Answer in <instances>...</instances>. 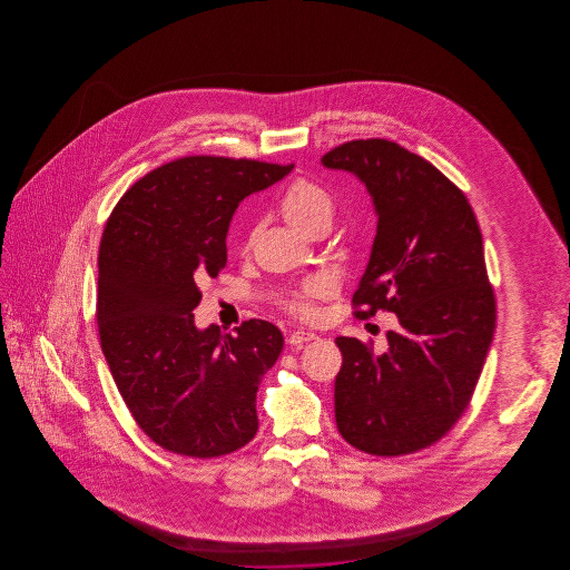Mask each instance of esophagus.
I'll return each instance as SVG.
<instances>
[{"label": "esophagus", "instance_id": "34e87169", "mask_svg": "<svg viewBox=\"0 0 570 570\" xmlns=\"http://www.w3.org/2000/svg\"><path fill=\"white\" fill-rule=\"evenodd\" d=\"M317 338V334L312 332V330H303V327H297V330H289V334H287V342L293 344V346H302L305 342H309V340Z\"/></svg>", "mask_w": 570, "mask_h": 570}]
</instances>
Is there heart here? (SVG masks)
Listing matches in <instances>:
<instances>
[{"instance_id": "1", "label": "heart", "mask_w": 570, "mask_h": 570, "mask_svg": "<svg viewBox=\"0 0 570 570\" xmlns=\"http://www.w3.org/2000/svg\"><path fill=\"white\" fill-rule=\"evenodd\" d=\"M283 218L287 219L293 230L307 236L317 226H330L334 218V199L324 187L305 179L291 183L281 199ZM330 283L326 279H309L302 287L293 291L289 307L295 314H312V299L326 297Z\"/></svg>"}]
</instances>
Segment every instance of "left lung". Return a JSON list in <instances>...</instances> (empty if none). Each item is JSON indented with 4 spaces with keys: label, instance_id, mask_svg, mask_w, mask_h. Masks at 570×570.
<instances>
[{
    "label": "left lung",
    "instance_id": "1",
    "mask_svg": "<svg viewBox=\"0 0 570 570\" xmlns=\"http://www.w3.org/2000/svg\"><path fill=\"white\" fill-rule=\"evenodd\" d=\"M373 199L376 236L352 303L397 315L387 351L336 338V425L354 449L401 456L432 446L473 397L495 332L483 236L461 189L407 148L352 140L322 157Z\"/></svg>",
    "mask_w": 570,
    "mask_h": 570
}]
</instances>
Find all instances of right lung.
I'll return each instance as SVG.
<instances>
[{
  "label": "right lung",
  "mask_w": 570,
  "mask_h": 570,
  "mask_svg": "<svg viewBox=\"0 0 570 570\" xmlns=\"http://www.w3.org/2000/svg\"><path fill=\"white\" fill-rule=\"evenodd\" d=\"M291 169L179 158L134 183L106 224L97 263L101 351L136 424L175 454H230L258 430L256 391L283 351L279 327L248 320L232 336L216 324L195 326L194 309L197 283L226 267L236 207Z\"/></svg>",
  "instance_id": "add662e5"
}]
</instances>
